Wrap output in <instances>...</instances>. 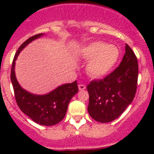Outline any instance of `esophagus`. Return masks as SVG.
<instances>
[{
  "label": "esophagus",
  "instance_id": "34e87169",
  "mask_svg": "<svg viewBox=\"0 0 154 154\" xmlns=\"http://www.w3.org/2000/svg\"><path fill=\"white\" fill-rule=\"evenodd\" d=\"M78 88H79V90H84L85 88H86V86L83 84H79Z\"/></svg>",
  "mask_w": 154,
  "mask_h": 154
}]
</instances>
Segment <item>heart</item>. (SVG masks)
<instances>
[{
    "instance_id": "b5f03b06",
    "label": "heart",
    "mask_w": 154,
    "mask_h": 154,
    "mask_svg": "<svg viewBox=\"0 0 154 154\" xmlns=\"http://www.w3.org/2000/svg\"><path fill=\"white\" fill-rule=\"evenodd\" d=\"M80 58L88 62L87 71L94 78H102L112 71L119 60L120 51L116 46L103 42H92L81 48Z\"/></svg>"
}]
</instances>
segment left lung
<instances>
[{"instance_id": "1", "label": "left lung", "mask_w": 154, "mask_h": 154, "mask_svg": "<svg viewBox=\"0 0 154 154\" xmlns=\"http://www.w3.org/2000/svg\"><path fill=\"white\" fill-rule=\"evenodd\" d=\"M138 74L137 58L126 44L125 54L119 67L103 80H93L87 86L90 116L100 123L119 118L134 98Z\"/></svg>"}]
</instances>
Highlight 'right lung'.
<instances>
[{
    "label": "right lung",
    "mask_w": 154,
    "mask_h": 154,
    "mask_svg": "<svg viewBox=\"0 0 154 154\" xmlns=\"http://www.w3.org/2000/svg\"><path fill=\"white\" fill-rule=\"evenodd\" d=\"M44 35V33H39L33 35L20 46L14 57L10 77L15 100L20 109L38 125L53 126L64 119L70 100L78 92L77 80L71 83L61 85L51 92L41 95L32 94L24 89L18 83L15 73V60L20 52L31 42Z\"/></svg>",
    "instance_id": "right-lung-1"
}]
</instances>
